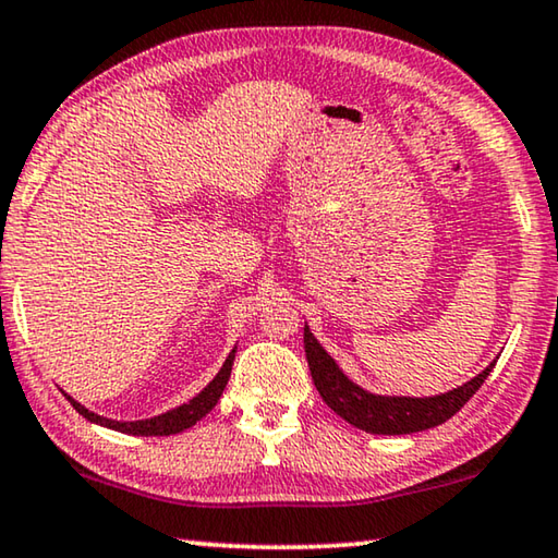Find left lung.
Wrapping results in <instances>:
<instances>
[{
  "label": "left lung",
  "instance_id": "1",
  "mask_svg": "<svg viewBox=\"0 0 558 558\" xmlns=\"http://www.w3.org/2000/svg\"><path fill=\"white\" fill-rule=\"evenodd\" d=\"M305 357L311 367L313 383L317 392L335 414H340L352 427L369 435H412L424 432L447 422L449 417L462 410L470 402V397L484 385L486 375L492 373V365H486L480 375L472 377L462 387H454L445 395L435 397H397V395H375L362 390L360 385L342 373L320 342L315 340L311 327L305 325Z\"/></svg>",
  "mask_w": 558,
  "mask_h": 558
}]
</instances>
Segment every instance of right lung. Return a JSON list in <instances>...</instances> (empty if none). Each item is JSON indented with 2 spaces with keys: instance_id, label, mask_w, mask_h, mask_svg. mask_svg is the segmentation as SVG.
<instances>
[{
  "instance_id": "right-lung-1",
  "label": "right lung",
  "mask_w": 558,
  "mask_h": 558,
  "mask_svg": "<svg viewBox=\"0 0 558 558\" xmlns=\"http://www.w3.org/2000/svg\"><path fill=\"white\" fill-rule=\"evenodd\" d=\"M233 360H235V348L231 350V355L226 357L223 367L218 369V375L210 379V383L203 387V390L193 397V400L183 402L179 407H173V410H168L163 414H156L151 420H136V422H119V420H109V417H101V414H96L92 410H86L84 404H78L74 397L66 395V400L74 404V410L78 414H84L88 422L94 424H101V427H109V429H117L123 432V435H138V437H166V435H179V432L189 429L196 424L198 420L206 417V414L214 410L218 404L220 395H223L226 385H228V377H231V369H233Z\"/></svg>"
}]
</instances>
